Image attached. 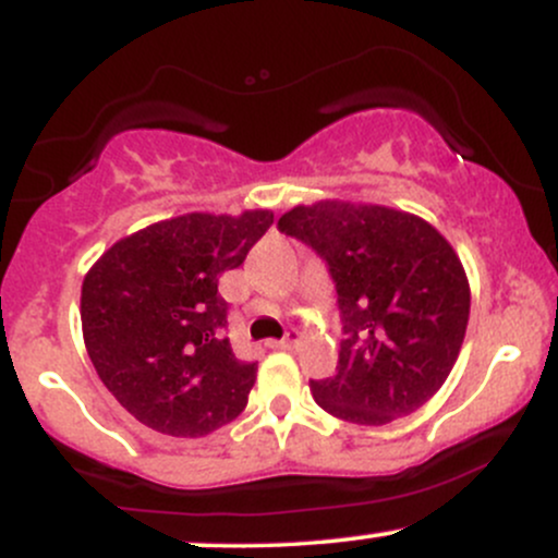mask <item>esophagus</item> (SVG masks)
Listing matches in <instances>:
<instances>
[{
    "instance_id": "esophagus-1",
    "label": "esophagus",
    "mask_w": 558,
    "mask_h": 558,
    "mask_svg": "<svg viewBox=\"0 0 558 558\" xmlns=\"http://www.w3.org/2000/svg\"><path fill=\"white\" fill-rule=\"evenodd\" d=\"M299 341H301V332L291 330L283 341H270L267 345H270V349H293V345H299Z\"/></svg>"
}]
</instances>
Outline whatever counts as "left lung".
Masks as SVG:
<instances>
[{
    "mask_svg": "<svg viewBox=\"0 0 558 558\" xmlns=\"http://www.w3.org/2000/svg\"><path fill=\"white\" fill-rule=\"evenodd\" d=\"M278 226L328 262L343 315L336 375L310 383L315 401L354 425L417 412L457 364L470 319L451 243L417 215L345 198L296 204Z\"/></svg>",
    "mask_w": 558,
    "mask_h": 558,
    "instance_id": "1",
    "label": "left lung"
}]
</instances>
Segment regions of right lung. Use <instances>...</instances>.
Returning a JSON list of instances; mask_svg holds the SVG:
<instances>
[{"label": "right lung", "instance_id": "add662e5", "mask_svg": "<svg viewBox=\"0 0 558 558\" xmlns=\"http://www.w3.org/2000/svg\"><path fill=\"white\" fill-rule=\"evenodd\" d=\"M272 220V209L185 213L123 235L86 272L83 343L141 425L202 438L243 412L257 362H241L222 338L228 304L217 283Z\"/></svg>", "mask_w": 558, "mask_h": 558}]
</instances>
